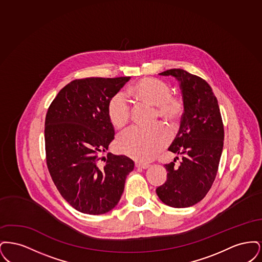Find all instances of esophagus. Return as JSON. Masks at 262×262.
<instances>
[{
  "mask_svg": "<svg viewBox=\"0 0 262 262\" xmlns=\"http://www.w3.org/2000/svg\"><path fill=\"white\" fill-rule=\"evenodd\" d=\"M135 165L137 168H140V169H147L149 167V164L147 163L136 162Z\"/></svg>",
  "mask_w": 262,
  "mask_h": 262,
  "instance_id": "1",
  "label": "esophagus"
}]
</instances>
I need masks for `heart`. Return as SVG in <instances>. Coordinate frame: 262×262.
<instances>
[{"instance_id": "1", "label": "heart", "mask_w": 262, "mask_h": 262, "mask_svg": "<svg viewBox=\"0 0 262 262\" xmlns=\"http://www.w3.org/2000/svg\"><path fill=\"white\" fill-rule=\"evenodd\" d=\"M129 95L142 105L155 107L154 121L159 118L174 127L180 124L185 113V101L182 96L172 94L169 83L144 77L135 83L128 91ZM107 115L116 129H122L132 118V109L124 93H117L108 103ZM170 142V135L162 125L151 128L134 127L126 130L117 139V148L139 162H147L155 158Z\"/></svg>"}]
</instances>
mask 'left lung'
<instances>
[{"mask_svg": "<svg viewBox=\"0 0 262 262\" xmlns=\"http://www.w3.org/2000/svg\"><path fill=\"white\" fill-rule=\"evenodd\" d=\"M160 75H173L180 81L185 113L168 148L181 154L183 161L179 167L176 160L164 165L167 181L156 193L165 204L185 208L200 202L211 188L223 150L224 125L217 98L203 78L181 69Z\"/></svg>", "mask_w": 262, "mask_h": 262, "instance_id": "8db88e82", "label": "left lung"}]
</instances>
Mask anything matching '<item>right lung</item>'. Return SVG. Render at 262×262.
<instances>
[{
    "label": "right lung",
    "instance_id": "add662e5",
    "mask_svg": "<svg viewBox=\"0 0 262 262\" xmlns=\"http://www.w3.org/2000/svg\"><path fill=\"white\" fill-rule=\"evenodd\" d=\"M130 79H75L52 101L45 119L46 162L61 195L77 211L99 215L112 210L135 163L124 155L107 157L115 132L107 107Z\"/></svg>",
    "mask_w": 262,
    "mask_h": 262
}]
</instances>
